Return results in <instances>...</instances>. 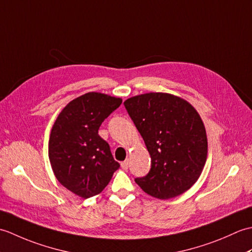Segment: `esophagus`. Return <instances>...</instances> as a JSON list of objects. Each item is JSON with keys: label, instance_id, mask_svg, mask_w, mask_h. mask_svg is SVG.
Masks as SVG:
<instances>
[{"label": "esophagus", "instance_id": "1", "mask_svg": "<svg viewBox=\"0 0 252 252\" xmlns=\"http://www.w3.org/2000/svg\"><path fill=\"white\" fill-rule=\"evenodd\" d=\"M129 167H130V161H129V160H125V161L121 162V168L123 170H127V169H129Z\"/></svg>", "mask_w": 252, "mask_h": 252}]
</instances>
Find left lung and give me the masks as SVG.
I'll use <instances>...</instances> for the list:
<instances>
[{
  "label": "left lung",
  "mask_w": 252,
  "mask_h": 252,
  "mask_svg": "<svg viewBox=\"0 0 252 252\" xmlns=\"http://www.w3.org/2000/svg\"><path fill=\"white\" fill-rule=\"evenodd\" d=\"M123 104L152 159L148 174L135 179L136 184L162 200L189 190L208 155L206 127L197 110L179 96L160 92L133 96Z\"/></svg>",
  "instance_id": "obj_1"
}]
</instances>
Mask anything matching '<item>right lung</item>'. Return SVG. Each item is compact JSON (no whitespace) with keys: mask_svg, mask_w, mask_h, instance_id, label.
I'll list each match as a JSON object with an SVG mask.
<instances>
[{"mask_svg":"<svg viewBox=\"0 0 252 252\" xmlns=\"http://www.w3.org/2000/svg\"><path fill=\"white\" fill-rule=\"evenodd\" d=\"M121 103L120 97L90 92L69 101L53 125L49 141L53 172L63 187L84 199L103 191L120 167L98 129Z\"/></svg>","mask_w":252,"mask_h":252,"instance_id":"obj_1","label":"right lung"}]
</instances>
